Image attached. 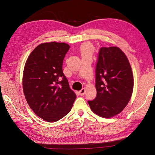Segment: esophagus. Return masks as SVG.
<instances>
[{"instance_id": "1", "label": "esophagus", "mask_w": 155, "mask_h": 155, "mask_svg": "<svg viewBox=\"0 0 155 155\" xmlns=\"http://www.w3.org/2000/svg\"><path fill=\"white\" fill-rule=\"evenodd\" d=\"M79 94H80L81 96H83L84 94H85V88H82L81 91H79Z\"/></svg>"}]
</instances>
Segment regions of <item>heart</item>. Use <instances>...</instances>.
I'll list each match as a JSON object with an SVG mask.
<instances>
[{
	"label": "heart",
	"instance_id": "1",
	"mask_svg": "<svg viewBox=\"0 0 155 155\" xmlns=\"http://www.w3.org/2000/svg\"><path fill=\"white\" fill-rule=\"evenodd\" d=\"M93 46L89 43H85L81 46L80 52L82 58L86 56H91L93 53Z\"/></svg>",
	"mask_w": 155,
	"mask_h": 155
}]
</instances>
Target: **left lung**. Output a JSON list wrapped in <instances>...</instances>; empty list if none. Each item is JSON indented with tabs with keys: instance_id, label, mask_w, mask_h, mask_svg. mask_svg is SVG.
Listing matches in <instances>:
<instances>
[{
	"instance_id": "1",
	"label": "left lung",
	"mask_w": 155,
	"mask_h": 155,
	"mask_svg": "<svg viewBox=\"0 0 155 155\" xmlns=\"http://www.w3.org/2000/svg\"><path fill=\"white\" fill-rule=\"evenodd\" d=\"M133 86L132 69L125 54L116 46L101 48L96 67L97 95L88 101L91 110L107 118L120 113L128 104Z\"/></svg>"
}]
</instances>
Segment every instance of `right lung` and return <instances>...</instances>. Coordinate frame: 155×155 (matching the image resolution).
<instances>
[{
    "mask_svg": "<svg viewBox=\"0 0 155 155\" xmlns=\"http://www.w3.org/2000/svg\"><path fill=\"white\" fill-rule=\"evenodd\" d=\"M68 44L50 42L31 51L23 72V91L31 110L39 118L55 122L71 110L76 95L63 72Z\"/></svg>",
    "mask_w": 155,
    "mask_h": 155,
    "instance_id": "right-lung-1",
    "label": "right lung"
}]
</instances>
